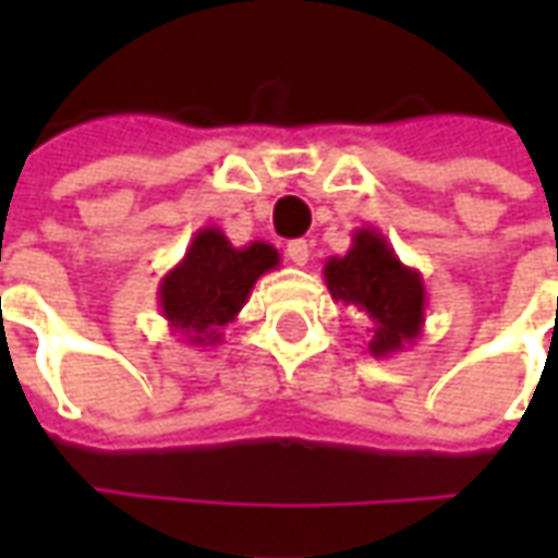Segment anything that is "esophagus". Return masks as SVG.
I'll list each match as a JSON object with an SVG mask.
<instances>
[{
  "instance_id": "esophagus-1",
  "label": "esophagus",
  "mask_w": 558,
  "mask_h": 558,
  "mask_svg": "<svg viewBox=\"0 0 558 558\" xmlns=\"http://www.w3.org/2000/svg\"><path fill=\"white\" fill-rule=\"evenodd\" d=\"M287 259H290L292 266H307V259H311V244L304 242V239L290 242L287 244Z\"/></svg>"
}]
</instances>
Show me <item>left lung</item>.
Instances as JSON below:
<instances>
[{"instance_id": "1", "label": "left lung", "mask_w": 558, "mask_h": 558, "mask_svg": "<svg viewBox=\"0 0 558 558\" xmlns=\"http://www.w3.org/2000/svg\"><path fill=\"white\" fill-rule=\"evenodd\" d=\"M326 287L335 302L352 304L371 319L367 352L374 359L398 355L421 338L424 328V278L418 268L400 263L383 232L362 227L352 232L343 256H328Z\"/></svg>"}]
</instances>
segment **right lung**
<instances>
[{"mask_svg": "<svg viewBox=\"0 0 558 558\" xmlns=\"http://www.w3.org/2000/svg\"><path fill=\"white\" fill-rule=\"evenodd\" d=\"M278 266V247L268 242L232 247L218 227H203L182 259L160 278V314L184 343L215 347L223 338L220 328L239 316L256 280Z\"/></svg>", "mask_w": 558, "mask_h": 558, "instance_id": "1", "label": "right lung"}]
</instances>
